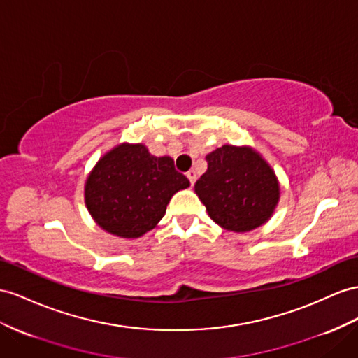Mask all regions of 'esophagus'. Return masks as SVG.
<instances>
[{
  "label": "esophagus",
  "instance_id": "34e87169",
  "mask_svg": "<svg viewBox=\"0 0 358 358\" xmlns=\"http://www.w3.org/2000/svg\"><path fill=\"white\" fill-rule=\"evenodd\" d=\"M187 178H189V181H190V185L194 186L195 181H196V172H195L194 169H190V171L187 172Z\"/></svg>",
  "mask_w": 358,
  "mask_h": 358
}]
</instances>
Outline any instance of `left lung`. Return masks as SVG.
Masks as SVG:
<instances>
[{"label":"left lung","mask_w":358,"mask_h":358,"mask_svg":"<svg viewBox=\"0 0 358 358\" xmlns=\"http://www.w3.org/2000/svg\"><path fill=\"white\" fill-rule=\"evenodd\" d=\"M207 171L195 192L208 216L228 231L255 230L272 216L280 199L275 172L250 146L224 145L207 154Z\"/></svg>","instance_id":"obj_1"}]
</instances>
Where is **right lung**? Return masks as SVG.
<instances>
[{"instance_id":"right-lung-1","label":"right lung","mask_w":358,"mask_h":358,"mask_svg":"<svg viewBox=\"0 0 358 358\" xmlns=\"http://www.w3.org/2000/svg\"><path fill=\"white\" fill-rule=\"evenodd\" d=\"M190 186L168 155L142 143H121L104 154L85 186L86 207L110 234L136 239L160 222L173 194Z\"/></svg>"}]
</instances>
